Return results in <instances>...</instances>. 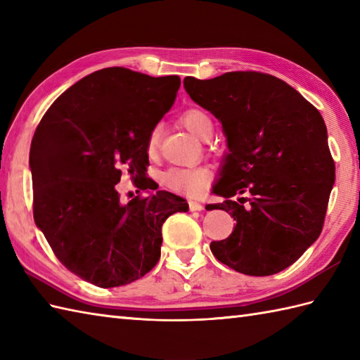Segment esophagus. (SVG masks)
Returning a JSON list of instances; mask_svg holds the SVG:
<instances>
[{
  "mask_svg": "<svg viewBox=\"0 0 360 360\" xmlns=\"http://www.w3.org/2000/svg\"><path fill=\"white\" fill-rule=\"evenodd\" d=\"M188 207H190V210H192V212H201V210H204V205L200 204L198 201H188Z\"/></svg>",
  "mask_w": 360,
  "mask_h": 360,
  "instance_id": "1",
  "label": "esophagus"
}]
</instances>
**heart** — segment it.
I'll list each match as a JSON object with an SVG mask.
<instances>
[{
  "label": "heart",
  "instance_id": "1",
  "mask_svg": "<svg viewBox=\"0 0 360 360\" xmlns=\"http://www.w3.org/2000/svg\"><path fill=\"white\" fill-rule=\"evenodd\" d=\"M184 125L193 136L204 139L207 134L212 122L205 112L200 110H188L181 119ZM159 145V128H153L147 139L148 155H155ZM212 174L204 167H172L162 174L164 184L179 193L200 195L209 186Z\"/></svg>",
  "mask_w": 360,
  "mask_h": 360
}]
</instances>
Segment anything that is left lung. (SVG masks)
Instances as JSON below:
<instances>
[{
  "mask_svg": "<svg viewBox=\"0 0 360 360\" xmlns=\"http://www.w3.org/2000/svg\"><path fill=\"white\" fill-rule=\"evenodd\" d=\"M195 103L210 111L227 142L210 210L235 221L210 250L231 269L264 277L286 269L319 238L335 168L320 112L274 75L236 71L210 80L184 79ZM249 193L236 202L235 194Z\"/></svg>",
  "mask_w": 360,
  "mask_h": 360,
  "instance_id": "8db88e82",
  "label": "left lung"
}]
</instances>
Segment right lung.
<instances>
[{
    "label": "right lung",
    "instance_id": "add662e5",
    "mask_svg": "<svg viewBox=\"0 0 360 360\" xmlns=\"http://www.w3.org/2000/svg\"><path fill=\"white\" fill-rule=\"evenodd\" d=\"M178 75L150 77L105 68L68 88L38 124L30 143L34 219L53 254L98 288L143 277L160 257L164 221L187 212L184 198L143 179L147 139L170 111ZM149 193L120 202V165Z\"/></svg>",
    "mask_w": 360,
    "mask_h": 360
}]
</instances>
